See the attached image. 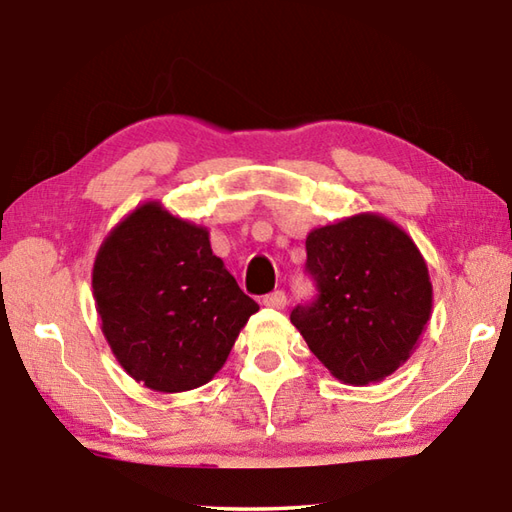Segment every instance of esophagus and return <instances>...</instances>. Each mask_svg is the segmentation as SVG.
I'll list each match as a JSON object with an SVG mask.
<instances>
[{
  "label": "esophagus",
  "mask_w": 512,
  "mask_h": 512,
  "mask_svg": "<svg viewBox=\"0 0 512 512\" xmlns=\"http://www.w3.org/2000/svg\"><path fill=\"white\" fill-rule=\"evenodd\" d=\"M266 307H271V309H284L287 307V293L284 291H273V293H268V296L262 300Z\"/></svg>",
  "instance_id": "obj_1"
}]
</instances>
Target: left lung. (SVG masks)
<instances>
[{
  "label": "left lung",
  "mask_w": 512,
  "mask_h": 512,
  "mask_svg": "<svg viewBox=\"0 0 512 512\" xmlns=\"http://www.w3.org/2000/svg\"><path fill=\"white\" fill-rule=\"evenodd\" d=\"M318 296L291 311L309 350L343 384L368 386L402 366L431 316L418 246L393 221L357 214L307 235Z\"/></svg>",
  "instance_id": "1"
}]
</instances>
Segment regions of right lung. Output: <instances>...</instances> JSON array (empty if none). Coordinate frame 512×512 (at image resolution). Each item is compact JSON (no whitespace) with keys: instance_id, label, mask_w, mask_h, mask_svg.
Instances as JSON below:
<instances>
[{"instance_id":"obj_1","label":"right lung","mask_w":512,"mask_h":512,"mask_svg":"<svg viewBox=\"0 0 512 512\" xmlns=\"http://www.w3.org/2000/svg\"><path fill=\"white\" fill-rule=\"evenodd\" d=\"M92 291L121 368L160 393L207 384L259 309L212 253L207 228L155 201L133 210L103 241Z\"/></svg>"}]
</instances>
